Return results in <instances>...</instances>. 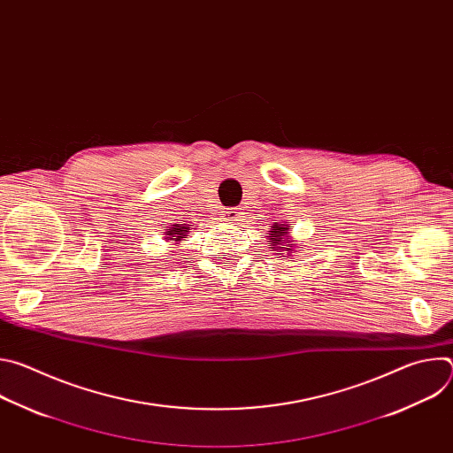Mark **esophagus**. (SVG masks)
I'll use <instances>...</instances> for the list:
<instances>
[{
	"instance_id": "esophagus-1",
	"label": "esophagus",
	"mask_w": 453,
	"mask_h": 453,
	"mask_svg": "<svg viewBox=\"0 0 453 453\" xmlns=\"http://www.w3.org/2000/svg\"><path fill=\"white\" fill-rule=\"evenodd\" d=\"M242 211H240V208H226L224 211H222V217H224V220L226 222H240L242 220Z\"/></svg>"
}]
</instances>
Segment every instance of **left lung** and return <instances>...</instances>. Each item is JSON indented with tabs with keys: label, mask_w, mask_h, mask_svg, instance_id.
<instances>
[{
	"label": "left lung",
	"mask_w": 453,
	"mask_h": 453,
	"mask_svg": "<svg viewBox=\"0 0 453 453\" xmlns=\"http://www.w3.org/2000/svg\"><path fill=\"white\" fill-rule=\"evenodd\" d=\"M288 234V226L287 224H274L273 226V229L269 231V238L267 240H271L273 242V250H292V247H294V243H292V240H288V238H285Z\"/></svg>",
	"instance_id": "8db88e82"
}]
</instances>
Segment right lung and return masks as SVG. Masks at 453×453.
<instances>
[{"mask_svg": "<svg viewBox=\"0 0 453 453\" xmlns=\"http://www.w3.org/2000/svg\"><path fill=\"white\" fill-rule=\"evenodd\" d=\"M189 227L186 224H173L170 229H166V240H173V242H180L182 238L188 236Z\"/></svg>", "mask_w": 453, "mask_h": 453, "instance_id": "add662e5", "label": "right lung"}]
</instances>
